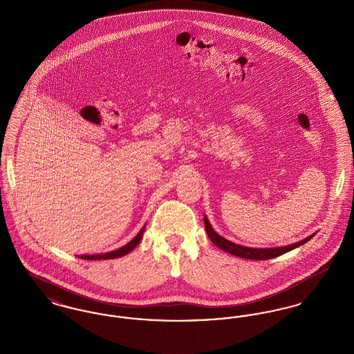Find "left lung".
I'll return each instance as SVG.
<instances>
[{"label":"left lung","instance_id":"8db88e82","mask_svg":"<svg viewBox=\"0 0 354 354\" xmlns=\"http://www.w3.org/2000/svg\"><path fill=\"white\" fill-rule=\"evenodd\" d=\"M204 225H205V231L207 235L209 237V240L219 247L220 250L225 251V252L231 253L237 257H243V259H250V260H267V259H273L277 257L280 254L289 252L300 245L305 244L306 241H309L315 235L308 236L304 240H300L295 244H289V245H284V247H273V248H251V247H244L240 244L232 243L227 239H224L223 236H220L209 224V221L207 219V216H204Z\"/></svg>","mask_w":354,"mask_h":354}]
</instances>
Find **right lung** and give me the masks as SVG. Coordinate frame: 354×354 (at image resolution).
<instances>
[{
    "instance_id": "add662e5",
    "label": "right lung",
    "mask_w": 354,
    "mask_h": 354,
    "mask_svg": "<svg viewBox=\"0 0 354 354\" xmlns=\"http://www.w3.org/2000/svg\"><path fill=\"white\" fill-rule=\"evenodd\" d=\"M145 228H146V225L142 227V230L138 232V235L135 236L131 241H129L126 245L120 247L118 250H114V251H110V252L106 253H97V254H81V256H78V257H81V259H84V260H107V259L122 257V256L131 252L135 247L139 244V241H140V239H142V236H143V232H145Z\"/></svg>"
}]
</instances>
